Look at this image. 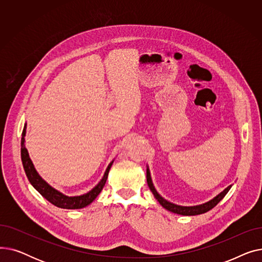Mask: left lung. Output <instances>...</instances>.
<instances>
[{"label":"left lung","mask_w":262,"mask_h":262,"mask_svg":"<svg viewBox=\"0 0 262 262\" xmlns=\"http://www.w3.org/2000/svg\"><path fill=\"white\" fill-rule=\"evenodd\" d=\"M146 182H147L149 190L152 191V193L154 194V196L156 198V200L159 202V204L162 206L163 208H166L167 210H169L171 212H174V213H177V214H182V215H196V214H202V213L209 211L227 194V192L231 188V185L228 186L226 189H224L221 192V193L217 194L215 198H213L212 200H210L209 202L205 203V204L198 205V206H180V205H176V204L168 202L167 200H164L158 193V192L155 189V187H154V185H153V183H152V178H150V173H149L148 168L146 169Z\"/></svg>","instance_id":"obj_1"}]
</instances>
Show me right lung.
I'll use <instances>...</instances> for the list:
<instances>
[{
	"label": "right lung",
	"mask_w": 262,
	"mask_h": 262,
	"mask_svg": "<svg viewBox=\"0 0 262 262\" xmlns=\"http://www.w3.org/2000/svg\"><path fill=\"white\" fill-rule=\"evenodd\" d=\"M25 128L26 127H24V129H23L22 139H21V159H22L25 174H26L27 178H29V181L32 184V186L50 203L56 206V207H59L62 209H80V208H84V207H86V206L90 205L95 200V198L100 194V192L102 191L103 187L105 186L109 170L113 166L114 160L108 164V167L105 171V174L101 180V182L96 185L92 190L87 192L86 194H82L79 196H67V195L62 194L61 192L51 187L46 181H43L42 178H41V176L36 171L34 164L30 158L29 152H27V149L25 147V139H24L25 133H26Z\"/></svg>",
	"instance_id": "obj_1"
}]
</instances>
